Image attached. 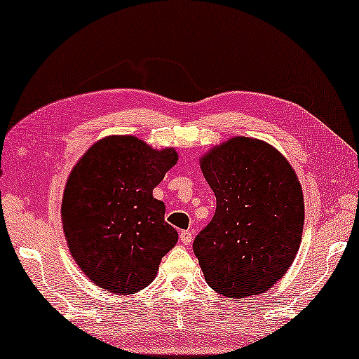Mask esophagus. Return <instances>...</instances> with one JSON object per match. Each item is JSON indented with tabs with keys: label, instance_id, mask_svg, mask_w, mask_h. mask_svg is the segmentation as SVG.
Here are the masks:
<instances>
[{
	"label": "esophagus",
	"instance_id": "1",
	"mask_svg": "<svg viewBox=\"0 0 359 359\" xmlns=\"http://www.w3.org/2000/svg\"><path fill=\"white\" fill-rule=\"evenodd\" d=\"M180 240L183 245H189L193 242V232H189V230H183V232L180 233Z\"/></svg>",
	"mask_w": 359,
	"mask_h": 359
}]
</instances>
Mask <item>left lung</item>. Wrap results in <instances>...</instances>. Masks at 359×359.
<instances>
[{
  "label": "left lung",
  "instance_id": "1",
  "mask_svg": "<svg viewBox=\"0 0 359 359\" xmlns=\"http://www.w3.org/2000/svg\"><path fill=\"white\" fill-rule=\"evenodd\" d=\"M214 191L215 214L193 250L205 283L225 297L266 292L291 266L304 229V194L278 149L232 137L199 158Z\"/></svg>",
  "mask_w": 359,
  "mask_h": 359
}]
</instances>
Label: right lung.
<instances>
[{
    "mask_svg": "<svg viewBox=\"0 0 359 359\" xmlns=\"http://www.w3.org/2000/svg\"><path fill=\"white\" fill-rule=\"evenodd\" d=\"M178 161L173 147L154 149L134 135H107L76 161L62 199L73 259L106 291L129 296L154 281L178 242L154 188Z\"/></svg>",
    "mask_w": 359,
    "mask_h": 359,
    "instance_id": "1",
    "label": "right lung"
}]
</instances>
